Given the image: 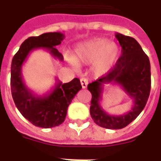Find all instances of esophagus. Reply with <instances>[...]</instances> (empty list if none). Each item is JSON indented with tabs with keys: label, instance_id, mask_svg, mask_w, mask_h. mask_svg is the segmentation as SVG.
Masks as SVG:
<instances>
[{
	"label": "esophagus",
	"instance_id": "1",
	"mask_svg": "<svg viewBox=\"0 0 161 161\" xmlns=\"http://www.w3.org/2000/svg\"><path fill=\"white\" fill-rule=\"evenodd\" d=\"M88 83H89V81H88V80L86 78H81L80 79V84H81L82 89H86L87 86H88Z\"/></svg>",
	"mask_w": 161,
	"mask_h": 161
}]
</instances>
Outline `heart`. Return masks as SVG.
I'll use <instances>...</instances> for the list:
<instances>
[{
	"instance_id": "heart-1",
	"label": "heart",
	"mask_w": 161,
	"mask_h": 161,
	"mask_svg": "<svg viewBox=\"0 0 161 161\" xmlns=\"http://www.w3.org/2000/svg\"><path fill=\"white\" fill-rule=\"evenodd\" d=\"M120 56L118 46L104 37H97L79 44L69 62L72 66L91 64L96 76H104L113 70Z\"/></svg>"
}]
</instances>
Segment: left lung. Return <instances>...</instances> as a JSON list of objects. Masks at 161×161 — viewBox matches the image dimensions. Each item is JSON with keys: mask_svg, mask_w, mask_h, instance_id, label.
I'll return each mask as SVG.
<instances>
[{"mask_svg": "<svg viewBox=\"0 0 161 161\" xmlns=\"http://www.w3.org/2000/svg\"><path fill=\"white\" fill-rule=\"evenodd\" d=\"M115 37L122 47V53L113 70L88 85L92 98L90 115L99 126L107 129H122L132 123L143 110L151 91V64L140 44L133 37L116 33ZM120 86L133 100V107L127 113L119 116L108 114L100 105L103 86Z\"/></svg>", "mask_w": 161, "mask_h": 161, "instance_id": "obj_1", "label": "left lung"}]
</instances>
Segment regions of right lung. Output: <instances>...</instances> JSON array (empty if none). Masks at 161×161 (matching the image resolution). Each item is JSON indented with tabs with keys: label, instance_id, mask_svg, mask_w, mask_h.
<instances>
[{
	"label": "right lung",
	"instance_id": "obj_1",
	"mask_svg": "<svg viewBox=\"0 0 161 161\" xmlns=\"http://www.w3.org/2000/svg\"><path fill=\"white\" fill-rule=\"evenodd\" d=\"M64 38V35L61 32L30 36L22 43L11 62L10 86L13 100L22 115L36 126L52 128L64 123L69 105L79 90H81L78 78L68 83H63L56 78V83L50 92L39 96L29 90L23 80V64L28 54L36 49L47 50L54 59L64 60L62 53L55 48Z\"/></svg>",
	"mask_w": 161,
	"mask_h": 161
}]
</instances>
